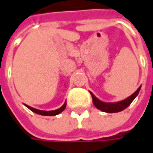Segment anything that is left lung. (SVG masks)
<instances>
[{
	"label": "left lung",
	"mask_w": 153,
	"mask_h": 153,
	"mask_svg": "<svg viewBox=\"0 0 153 153\" xmlns=\"http://www.w3.org/2000/svg\"><path fill=\"white\" fill-rule=\"evenodd\" d=\"M140 86L136 91H134L131 96H129V97H127L126 99H124L123 101H120V102H104L102 101L99 100L92 92H91V97H92V101L95 107L102 111V112H105V113H118V112H121L123 111L124 109L127 108L130 105V103L134 101V99L136 97L137 95L139 94L140 90Z\"/></svg>",
	"instance_id": "1"
}]
</instances>
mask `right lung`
Masks as SVG:
<instances>
[{
  "label": "right lung",
  "mask_w": 153,
  "mask_h": 153,
  "mask_svg": "<svg viewBox=\"0 0 153 153\" xmlns=\"http://www.w3.org/2000/svg\"><path fill=\"white\" fill-rule=\"evenodd\" d=\"M66 105H67V102H65L64 104H63L60 108H58V109H56V110H53V111H43V110H39V109H36V108H32V107H29V106H28V105L24 104V106H26V107L29 108V110H31L32 112L37 113V114H40V115H43V116H55V115H57V114L61 113L62 111H63V110H64V109H65V108H66Z\"/></svg>",
  "instance_id": "right-lung-1"
}]
</instances>
